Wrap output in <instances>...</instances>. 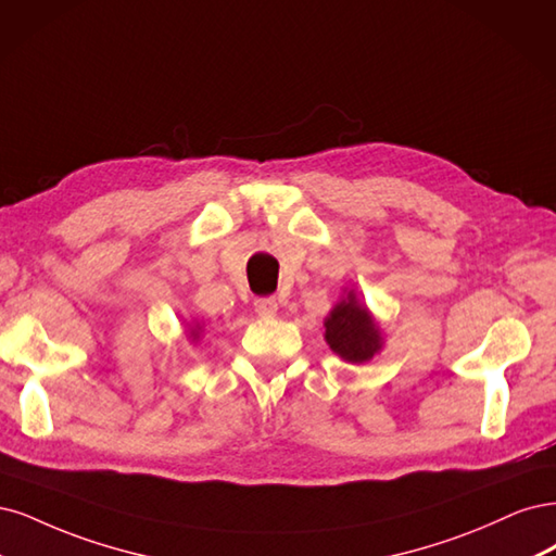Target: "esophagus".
<instances>
[{"label": "esophagus", "instance_id": "obj_1", "mask_svg": "<svg viewBox=\"0 0 556 556\" xmlns=\"http://www.w3.org/2000/svg\"><path fill=\"white\" fill-rule=\"evenodd\" d=\"M254 309H256V314L263 316V318H273V316H277V312H279V302H277L275 298H258V300L254 302Z\"/></svg>", "mask_w": 556, "mask_h": 556}]
</instances>
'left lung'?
Masks as SVG:
<instances>
[{
    "label": "left lung",
    "mask_w": 556,
    "mask_h": 556,
    "mask_svg": "<svg viewBox=\"0 0 556 556\" xmlns=\"http://www.w3.org/2000/svg\"><path fill=\"white\" fill-rule=\"evenodd\" d=\"M326 344L344 363L363 365L386 346L379 320L369 312L367 304L357 298L355 289H344V295L324 320Z\"/></svg>",
    "instance_id": "obj_1"
}]
</instances>
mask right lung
I'll list each match as a JSON object with an SVG mask.
<instances>
[{"label":"right lung","mask_w":556,"mask_h":556,"mask_svg":"<svg viewBox=\"0 0 556 556\" xmlns=\"http://www.w3.org/2000/svg\"><path fill=\"white\" fill-rule=\"evenodd\" d=\"M185 332H187V339H191V344H199L203 334V324H199V320L193 318L189 324H185Z\"/></svg>","instance_id":"add662e5"}]
</instances>
